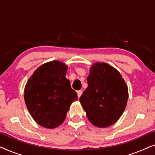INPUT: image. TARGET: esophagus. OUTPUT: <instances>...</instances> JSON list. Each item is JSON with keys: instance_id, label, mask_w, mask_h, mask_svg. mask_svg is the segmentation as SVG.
<instances>
[{"instance_id": "34e87169", "label": "esophagus", "mask_w": 155, "mask_h": 155, "mask_svg": "<svg viewBox=\"0 0 155 155\" xmlns=\"http://www.w3.org/2000/svg\"><path fill=\"white\" fill-rule=\"evenodd\" d=\"M77 92H78V98H80V96H81L82 94V90H78Z\"/></svg>"}]
</instances>
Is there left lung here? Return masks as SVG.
Instances as JSON below:
<instances>
[{"mask_svg":"<svg viewBox=\"0 0 155 155\" xmlns=\"http://www.w3.org/2000/svg\"><path fill=\"white\" fill-rule=\"evenodd\" d=\"M87 87L80 101L88 120L99 128L115 124L124 113L128 99V86L116 68L94 63L87 77Z\"/></svg>","mask_w":155,"mask_h":155,"instance_id":"8db88e82","label":"left lung"}]
</instances>
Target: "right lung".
<instances>
[{"mask_svg": "<svg viewBox=\"0 0 155 155\" xmlns=\"http://www.w3.org/2000/svg\"><path fill=\"white\" fill-rule=\"evenodd\" d=\"M68 65L53 61L39 66L27 81L24 99L27 109L36 123L46 128H55L66 117L78 94L65 78Z\"/></svg>", "mask_w": 155, "mask_h": 155, "instance_id": "add662e5", "label": "right lung"}]
</instances>
